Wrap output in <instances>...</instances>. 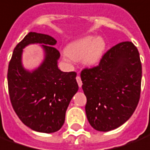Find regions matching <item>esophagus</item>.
<instances>
[{"instance_id": "34e87169", "label": "esophagus", "mask_w": 150, "mask_h": 150, "mask_svg": "<svg viewBox=\"0 0 150 150\" xmlns=\"http://www.w3.org/2000/svg\"><path fill=\"white\" fill-rule=\"evenodd\" d=\"M76 79H77V84H78V86L81 87V86H82V81H81V77H79V76H77V77H76Z\"/></svg>"}]
</instances>
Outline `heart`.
Here are the masks:
<instances>
[{"label": "heart", "mask_w": 150, "mask_h": 150, "mask_svg": "<svg viewBox=\"0 0 150 150\" xmlns=\"http://www.w3.org/2000/svg\"><path fill=\"white\" fill-rule=\"evenodd\" d=\"M105 50L106 43L102 37L86 36L69 44L63 56L67 60H82L86 66L94 67L99 63Z\"/></svg>", "instance_id": "obj_1"}]
</instances>
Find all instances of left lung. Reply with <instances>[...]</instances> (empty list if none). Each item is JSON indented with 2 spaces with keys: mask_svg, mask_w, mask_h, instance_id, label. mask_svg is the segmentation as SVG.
<instances>
[{
  "mask_svg": "<svg viewBox=\"0 0 150 150\" xmlns=\"http://www.w3.org/2000/svg\"><path fill=\"white\" fill-rule=\"evenodd\" d=\"M141 77L139 52L131 42L111 47L97 67L81 71L87 120L95 130L111 131L128 120L140 99Z\"/></svg>",
  "mask_w": 150,
  "mask_h": 150,
  "instance_id": "1",
  "label": "left lung"
}]
</instances>
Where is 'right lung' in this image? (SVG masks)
I'll return each mask as SVG.
<instances>
[{
	"instance_id": "obj_1",
	"label": "right lung",
	"mask_w": 150,
	"mask_h": 150,
	"mask_svg": "<svg viewBox=\"0 0 150 150\" xmlns=\"http://www.w3.org/2000/svg\"><path fill=\"white\" fill-rule=\"evenodd\" d=\"M56 43L48 35L30 32L13 50L7 75L16 114L28 128L44 133L61 128L70 101L78 90L77 73L58 68L60 54L53 47ZM30 44H40L44 59L37 68L29 70L23 66L22 54Z\"/></svg>"
}]
</instances>
